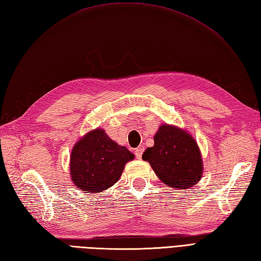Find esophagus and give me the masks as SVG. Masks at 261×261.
<instances>
[{
    "instance_id": "esophagus-1",
    "label": "esophagus",
    "mask_w": 261,
    "mask_h": 261,
    "mask_svg": "<svg viewBox=\"0 0 261 261\" xmlns=\"http://www.w3.org/2000/svg\"><path fill=\"white\" fill-rule=\"evenodd\" d=\"M143 151H144V148H143V147H139V148H137V149H136L135 153H136V156H137L138 159H141Z\"/></svg>"
}]
</instances>
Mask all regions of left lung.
Masks as SVG:
<instances>
[{
  "mask_svg": "<svg viewBox=\"0 0 261 261\" xmlns=\"http://www.w3.org/2000/svg\"><path fill=\"white\" fill-rule=\"evenodd\" d=\"M142 159L150 163L162 182L174 189L193 187L203 172L195 139L186 130L170 124L160 125L154 135V145L144 151Z\"/></svg>",
  "mask_w": 261,
  "mask_h": 261,
  "instance_id": "obj_1",
  "label": "left lung"
}]
</instances>
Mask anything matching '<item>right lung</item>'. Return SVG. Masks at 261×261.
<instances>
[{
    "instance_id": "obj_1",
    "label": "right lung",
    "mask_w": 261,
    "mask_h": 261,
    "mask_svg": "<svg viewBox=\"0 0 261 261\" xmlns=\"http://www.w3.org/2000/svg\"><path fill=\"white\" fill-rule=\"evenodd\" d=\"M133 158V153L111 140L105 130L95 129L72 149L71 180L84 192H102L117 182L125 163Z\"/></svg>"
}]
</instances>
